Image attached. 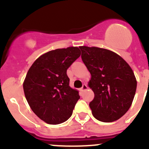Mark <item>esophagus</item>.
<instances>
[{
    "mask_svg": "<svg viewBox=\"0 0 149 149\" xmlns=\"http://www.w3.org/2000/svg\"><path fill=\"white\" fill-rule=\"evenodd\" d=\"M87 88H88V86H87L86 85V84H83L82 87H81V91H85V90L87 89Z\"/></svg>",
    "mask_w": 149,
    "mask_h": 149,
    "instance_id": "1",
    "label": "esophagus"
}]
</instances>
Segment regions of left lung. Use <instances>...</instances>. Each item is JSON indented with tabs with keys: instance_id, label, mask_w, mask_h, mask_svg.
Masks as SVG:
<instances>
[{
	"instance_id": "left-lung-1",
	"label": "left lung",
	"mask_w": 149,
	"mask_h": 149,
	"mask_svg": "<svg viewBox=\"0 0 149 149\" xmlns=\"http://www.w3.org/2000/svg\"><path fill=\"white\" fill-rule=\"evenodd\" d=\"M81 59L91 75L88 86L94 93L89 103L94 118L109 123L120 119L131 106L137 81L130 65L112 51L79 47Z\"/></svg>"
}]
</instances>
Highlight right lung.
<instances>
[{"mask_svg":"<svg viewBox=\"0 0 149 149\" xmlns=\"http://www.w3.org/2000/svg\"><path fill=\"white\" fill-rule=\"evenodd\" d=\"M76 47L57 49L37 58L29 69L23 84L27 102L42 120L58 125L68 120L80 99L69 86L67 69L80 57Z\"/></svg>","mask_w":149,"mask_h":149,"instance_id":"obj_1","label":"right lung"}]
</instances>
